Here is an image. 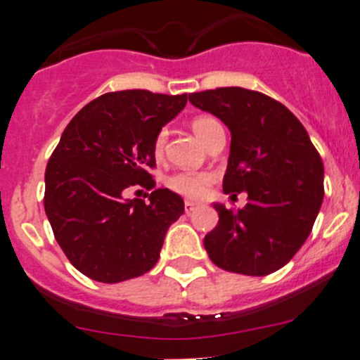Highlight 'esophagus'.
Listing matches in <instances>:
<instances>
[{"label":"esophagus","instance_id":"1","mask_svg":"<svg viewBox=\"0 0 360 360\" xmlns=\"http://www.w3.org/2000/svg\"><path fill=\"white\" fill-rule=\"evenodd\" d=\"M195 207H197V204H195L193 200H186V202H184V211H186L188 214H190V212L193 211Z\"/></svg>","mask_w":360,"mask_h":360}]
</instances>
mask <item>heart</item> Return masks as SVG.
<instances>
[{
    "label": "heart",
    "mask_w": 360,
    "mask_h": 360,
    "mask_svg": "<svg viewBox=\"0 0 360 360\" xmlns=\"http://www.w3.org/2000/svg\"><path fill=\"white\" fill-rule=\"evenodd\" d=\"M214 124H218V121H216L214 117L198 116L195 117L193 123H191V128H193L195 135H197L202 142H205L207 134L211 131V128L214 127ZM167 137H169V131H167L165 128L156 134L155 144H153V149H155L156 156H162L163 151H165ZM211 181H212L211 174L181 172V174H176V176L169 177V179H167V186H169L172 191H176V193L183 195V197L200 198L202 195L205 193V190H207Z\"/></svg>",
    "instance_id": "heart-1"
}]
</instances>
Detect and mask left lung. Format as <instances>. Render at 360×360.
Returning <instances> with one entry per match:
<instances>
[{
  "label": "left lung",
  "instance_id": "1",
  "mask_svg": "<svg viewBox=\"0 0 360 360\" xmlns=\"http://www.w3.org/2000/svg\"><path fill=\"white\" fill-rule=\"evenodd\" d=\"M191 105L230 130L225 193H248L243 209L214 202L218 225L204 237L218 267L265 276L308 239L323 200V163L301 121L285 105L244 87L191 93Z\"/></svg>",
  "mask_w": 360,
  "mask_h": 360
}]
</instances>
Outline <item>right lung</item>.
<instances>
[{
    "instance_id": "obj_1",
    "label": "right lung",
    "mask_w": 360,
    "mask_h": 360,
    "mask_svg": "<svg viewBox=\"0 0 360 360\" xmlns=\"http://www.w3.org/2000/svg\"><path fill=\"white\" fill-rule=\"evenodd\" d=\"M188 95L128 89L102 95L75 114L45 169V214L73 267L102 283L151 271L163 239L184 212L169 188L127 198L128 188H155V137Z\"/></svg>"
}]
</instances>
